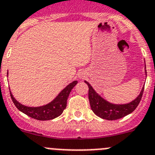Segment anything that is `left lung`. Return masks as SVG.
Masks as SVG:
<instances>
[{
	"mask_svg": "<svg viewBox=\"0 0 155 155\" xmlns=\"http://www.w3.org/2000/svg\"><path fill=\"white\" fill-rule=\"evenodd\" d=\"M145 73L147 76L146 70ZM85 83L89 86V100H90L92 110L97 116L103 118V119L107 120L120 119L133 112L138 106L139 103L141 100L143 89H144V87L142 88L138 97L129 104H113L109 103L104 98H102L100 95L93 90V88L88 82L85 81Z\"/></svg>",
	"mask_w": 155,
	"mask_h": 155,
	"instance_id": "1",
	"label": "left lung"
}]
</instances>
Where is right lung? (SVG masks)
Segmentation results:
<instances>
[{
	"label": "right lung",
	"instance_id": "right-lung-1",
	"mask_svg": "<svg viewBox=\"0 0 155 155\" xmlns=\"http://www.w3.org/2000/svg\"><path fill=\"white\" fill-rule=\"evenodd\" d=\"M77 81H73L60 92V93L55 97V100L50 102L49 104L41 106V107H30L22 105L14 98L11 91H10V94L15 107L22 113L38 120H49L57 117L62 114L66 107L67 99L69 97V93L72 90V88L77 84Z\"/></svg>",
	"mask_w": 155,
	"mask_h": 155
}]
</instances>
